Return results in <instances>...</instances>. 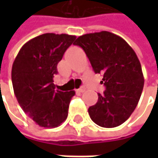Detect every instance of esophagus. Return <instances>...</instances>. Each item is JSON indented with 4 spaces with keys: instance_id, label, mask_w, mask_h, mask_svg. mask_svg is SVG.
Returning <instances> with one entry per match:
<instances>
[{
    "instance_id": "34e87169",
    "label": "esophagus",
    "mask_w": 158,
    "mask_h": 158,
    "mask_svg": "<svg viewBox=\"0 0 158 158\" xmlns=\"http://www.w3.org/2000/svg\"><path fill=\"white\" fill-rule=\"evenodd\" d=\"M86 90V89L84 88V87H81L80 89H77V92H79V93H82V92H84Z\"/></svg>"
}]
</instances>
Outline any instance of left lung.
I'll return each mask as SVG.
<instances>
[{"label":"left lung","instance_id":"left-lung-1","mask_svg":"<svg viewBox=\"0 0 158 158\" xmlns=\"http://www.w3.org/2000/svg\"><path fill=\"white\" fill-rule=\"evenodd\" d=\"M76 46L89 57L95 73H102L106 89L98 94L95 105L89 108L91 120L98 125L113 128L123 123L136 108L143 88L140 61L128 43L107 31L91 33L77 38Z\"/></svg>","mask_w":158,"mask_h":158}]
</instances>
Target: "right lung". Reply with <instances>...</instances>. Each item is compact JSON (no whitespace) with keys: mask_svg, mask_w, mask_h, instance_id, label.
<instances>
[{"mask_svg":"<svg viewBox=\"0 0 158 158\" xmlns=\"http://www.w3.org/2000/svg\"><path fill=\"white\" fill-rule=\"evenodd\" d=\"M76 35L48 33L26 42L16 56L12 82L18 103L41 127L59 126L68 117L74 90H55L57 64Z\"/></svg>","mask_w":158,"mask_h":158,"instance_id":"obj_1","label":"right lung"}]
</instances>
